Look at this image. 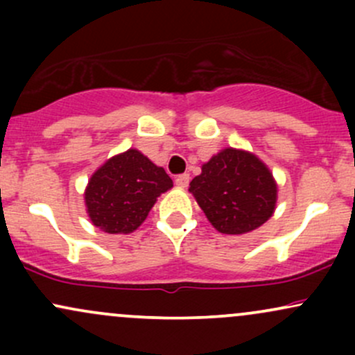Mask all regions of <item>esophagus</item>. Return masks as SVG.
Here are the masks:
<instances>
[{"label": "esophagus", "mask_w": 355, "mask_h": 355, "mask_svg": "<svg viewBox=\"0 0 355 355\" xmlns=\"http://www.w3.org/2000/svg\"><path fill=\"white\" fill-rule=\"evenodd\" d=\"M190 182V175L189 173H182L178 175L177 178H175V183H177V187H180V189H185L187 185H189Z\"/></svg>", "instance_id": "obj_1"}]
</instances>
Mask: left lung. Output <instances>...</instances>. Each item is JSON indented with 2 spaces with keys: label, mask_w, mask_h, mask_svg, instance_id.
I'll use <instances>...</instances> for the list:
<instances>
[{
  "label": "left lung",
  "mask_w": 355,
  "mask_h": 355,
  "mask_svg": "<svg viewBox=\"0 0 355 355\" xmlns=\"http://www.w3.org/2000/svg\"><path fill=\"white\" fill-rule=\"evenodd\" d=\"M189 190L211 225L229 235L259 229L272 217L277 203V183L267 165L237 148L214 155Z\"/></svg>",
  "instance_id": "8db88e82"
}]
</instances>
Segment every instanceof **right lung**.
<instances>
[{"mask_svg":"<svg viewBox=\"0 0 355 355\" xmlns=\"http://www.w3.org/2000/svg\"><path fill=\"white\" fill-rule=\"evenodd\" d=\"M173 187L162 166L135 148L115 155L92 175L85 205L92 223L107 234H132L157 198Z\"/></svg>","mask_w":355,"mask_h":355,"instance_id":"add662e5","label":"right lung"}]
</instances>
